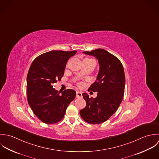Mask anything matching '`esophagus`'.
<instances>
[{"mask_svg": "<svg viewBox=\"0 0 159 159\" xmlns=\"http://www.w3.org/2000/svg\"><path fill=\"white\" fill-rule=\"evenodd\" d=\"M76 97L77 98H82V93L80 92H76Z\"/></svg>", "mask_w": 159, "mask_h": 159, "instance_id": "1", "label": "esophagus"}]
</instances>
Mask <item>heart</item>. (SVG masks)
I'll list each match as a JSON object with an SVG mask.
<instances>
[{
  "instance_id": "heart-1",
  "label": "heart",
  "mask_w": 159,
  "mask_h": 159,
  "mask_svg": "<svg viewBox=\"0 0 159 159\" xmlns=\"http://www.w3.org/2000/svg\"><path fill=\"white\" fill-rule=\"evenodd\" d=\"M78 86L80 87H82V84L81 82H79V83H78Z\"/></svg>"
}]
</instances>
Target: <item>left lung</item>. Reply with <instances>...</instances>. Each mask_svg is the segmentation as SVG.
I'll return each instance as SVG.
<instances>
[{"label": "left lung", "mask_w": 159, "mask_h": 159, "mask_svg": "<svg viewBox=\"0 0 159 159\" xmlns=\"http://www.w3.org/2000/svg\"><path fill=\"white\" fill-rule=\"evenodd\" d=\"M95 57L99 70L95 82L89 91L98 92L95 98L83 93L86 107L80 111L82 118L91 124H99L108 120L117 110L124 95L125 77L120 61L104 49L84 52Z\"/></svg>", "instance_id": "obj_1"}]
</instances>
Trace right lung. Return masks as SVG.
<instances>
[{"instance_id": "add662e5", "label": "right lung", "mask_w": 159, "mask_h": 159, "mask_svg": "<svg viewBox=\"0 0 159 159\" xmlns=\"http://www.w3.org/2000/svg\"><path fill=\"white\" fill-rule=\"evenodd\" d=\"M77 51L53 50L37 57L27 75V98L34 114L47 124L61 121L66 109L76 95L75 90L67 89L60 95L53 88L61 80L69 58Z\"/></svg>"}]
</instances>
